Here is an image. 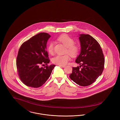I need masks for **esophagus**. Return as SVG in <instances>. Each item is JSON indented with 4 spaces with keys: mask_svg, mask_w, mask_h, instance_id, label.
Segmentation results:
<instances>
[{
    "mask_svg": "<svg viewBox=\"0 0 120 120\" xmlns=\"http://www.w3.org/2000/svg\"><path fill=\"white\" fill-rule=\"evenodd\" d=\"M59 67H62V68H65V65H58Z\"/></svg>",
    "mask_w": 120,
    "mask_h": 120,
    "instance_id": "esophagus-1",
    "label": "esophagus"
}]
</instances>
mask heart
I'll use <instances>...</instances> for the list:
<instances>
[{
  "mask_svg": "<svg viewBox=\"0 0 120 120\" xmlns=\"http://www.w3.org/2000/svg\"><path fill=\"white\" fill-rule=\"evenodd\" d=\"M57 40L62 43L67 47L65 52L68 53L71 57H75L79 54L80 49L79 46L75 45L74 40L67 34H63L59 36ZM47 49L49 53L52 54L54 52V43L51 42L48 46ZM70 60V56L68 54L63 55H58L53 57L52 62L59 65H65L67 64Z\"/></svg>",
  "mask_w": 120,
  "mask_h": 120,
  "instance_id": "1",
  "label": "heart"
}]
</instances>
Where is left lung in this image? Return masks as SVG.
<instances>
[{"label":"left lung","instance_id":"1","mask_svg":"<svg viewBox=\"0 0 120 120\" xmlns=\"http://www.w3.org/2000/svg\"><path fill=\"white\" fill-rule=\"evenodd\" d=\"M79 40L81 51L75 62L80 66L73 67L69 77L77 85L87 86L94 83L102 74L105 59L100 45L91 35L80 34Z\"/></svg>","mask_w":120,"mask_h":120}]
</instances>
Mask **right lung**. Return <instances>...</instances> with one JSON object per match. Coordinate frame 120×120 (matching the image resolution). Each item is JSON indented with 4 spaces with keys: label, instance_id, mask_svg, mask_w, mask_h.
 Instances as JSON below:
<instances>
[{
    "label": "right lung",
    "instance_id": "obj_1",
    "mask_svg": "<svg viewBox=\"0 0 120 120\" xmlns=\"http://www.w3.org/2000/svg\"><path fill=\"white\" fill-rule=\"evenodd\" d=\"M50 35L40 33L24 42L18 52L16 65L19 77L25 85L38 88L50 77L55 65H48L50 60L46 44ZM46 65L44 68L41 65Z\"/></svg>",
    "mask_w": 120,
    "mask_h": 120
}]
</instances>
